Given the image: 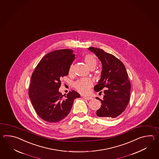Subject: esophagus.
Listing matches in <instances>:
<instances>
[{"label": "esophagus", "mask_w": 159, "mask_h": 159, "mask_svg": "<svg viewBox=\"0 0 159 159\" xmlns=\"http://www.w3.org/2000/svg\"><path fill=\"white\" fill-rule=\"evenodd\" d=\"M83 98L85 99H87V100H91V99H92V98H93L91 97H86V96L83 97Z\"/></svg>", "instance_id": "34e87169"}]
</instances>
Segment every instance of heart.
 Segmentation results:
<instances>
[{
  "mask_svg": "<svg viewBox=\"0 0 159 159\" xmlns=\"http://www.w3.org/2000/svg\"><path fill=\"white\" fill-rule=\"evenodd\" d=\"M84 61L85 63L90 69L94 68L97 64V59L92 54H88L85 55L84 57ZM73 71V65L72 64L69 68V73H71ZM92 84L93 82L89 78H82L75 82L74 84V88L80 93L82 94H87L89 93Z\"/></svg>",
  "mask_w": 159,
  "mask_h": 159,
  "instance_id": "heart-1",
  "label": "heart"
}]
</instances>
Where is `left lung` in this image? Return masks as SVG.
Returning a JSON list of instances; mask_svg holds the SVG:
<instances>
[{"label":"left lung","mask_w":159,"mask_h":159,"mask_svg":"<svg viewBox=\"0 0 159 159\" xmlns=\"http://www.w3.org/2000/svg\"><path fill=\"white\" fill-rule=\"evenodd\" d=\"M88 49L98 57L102 65L101 77L94 90L98 92L105 89V95L102 99L96 98L102 103L97 115L104 119L115 118L125 110L130 98L131 84L125 66L114 56L99 48L90 47Z\"/></svg>","instance_id":"obj_1"}]
</instances>
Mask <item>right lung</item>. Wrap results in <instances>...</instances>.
<instances>
[{
  "label": "right lung",
  "instance_id": "add662e5",
  "mask_svg": "<svg viewBox=\"0 0 159 159\" xmlns=\"http://www.w3.org/2000/svg\"><path fill=\"white\" fill-rule=\"evenodd\" d=\"M75 59L71 49L52 51L41 60L32 73L29 97L37 115L46 122L61 121L70 111L75 99L80 97L74 90L64 97L58 90L60 80L68 75Z\"/></svg>",
  "mask_w": 159,
  "mask_h": 159
}]
</instances>
